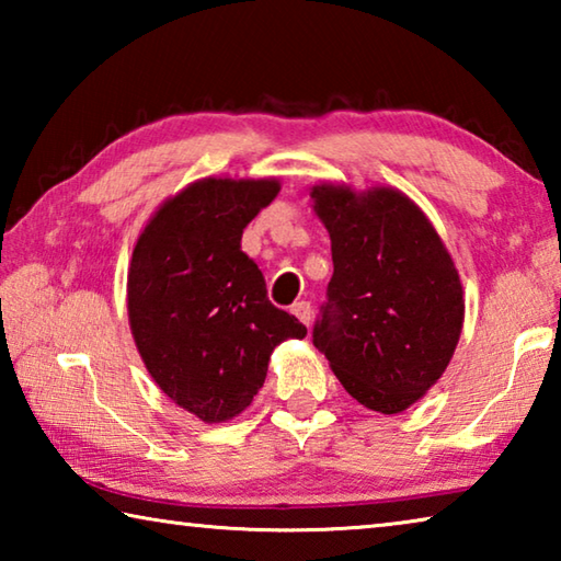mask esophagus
Masks as SVG:
<instances>
[{
	"instance_id": "1",
	"label": "esophagus",
	"mask_w": 561,
	"mask_h": 561,
	"mask_svg": "<svg viewBox=\"0 0 561 561\" xmlns=\"http://www.w3.org/2000/svg\"><path fill=\"white\" fill-rule=\"evenodd\" d=\"M291 314L297 317L301 324H307V327H311V314H314V311H311V304L309 301H297L291 307Z\"/></svg>"
}]
</instances>
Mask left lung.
Here are the masks:
<instances>
[{
  "label": "left lung",
  "mask_w": 561,
  "mask_h": 561,
  "mask_svg": "<svg viewBox=\"0 0 561 561\" xmlns=\"http://www.w3.org/2000/svg\"><path fill=\"white\" fill-rule=\"evenodd\" d=\"M331 237L334 277L314 346L348 396L393 415L448 368L465 299L458 270L421 207L393 187H311Z\"/></svg>",
  "instance_id": "obj_1"
}]
</instances>
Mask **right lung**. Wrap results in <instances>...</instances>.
<instances>
[{
	"label": "right lung",
	"mask_w": 561,
	"mask_h": 561,
	"mask_svg": "<svg viewBox=\"0 0 561 561\" xmlns=\"http://www.w3.org/2000/svg\"><path fill=\"white\" fill-rule=\"evenodd\" d=\"M279 193L264 180L205 178L158 207L128 267V321L148 374L205 423L240 415L274 346L307 327L274 307L242 230Z\"/></svg>",
	"instance_id": "1"
}]
</instances>
